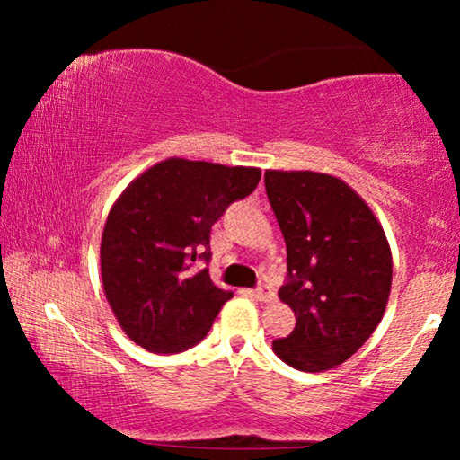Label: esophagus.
<instances>
[{
	"instance_id": "34e87169",
	"label": "esophagus",
	"mask_w": 460,
	"mask_h": 460,
	"mask_svg": "<svg viewBox=\"0 0 460 460\" xmlns=\"http://www.w3.org/2000/svg\"><path fill=\"white\" fill-rule=\"evenodd\" d=\"M251 297L257 299V301H266V304H268V301H274V291L268 285H260V287H255L253 291H251Z\"/></svg>"
}]
</instances>
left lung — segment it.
Returning <instances> with one entry per match:
<instances>
[{"instance_id": "1", "label": "left lung", "mask_w": 460, "mask_h": 460, "mask_svg": "<svg viewBox=\"0 0 460 460\" xmlns=\"http://www.w3.org/2000/svg\"><path fill=\"white\" fill-rule=\"evenodd\" d=\"M266 194L287 244L279 297L295 312L276 356L304 373L348 360L373 335L392 288V251L368 205L339 178L266 172Z\"/></svg>"}]
</instances>
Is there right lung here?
Returning a JSON list of instances; mask_svg holds the SVG:
<instances>
[{
    "instance_id": "1",
    "label": "right lung",
    "mask_w": 460,
    "mask_h": 460,
    "mask_svg": "<svg viewBox=\"0 0 460 460\" xmlns=\"http://www.w3.org/2000/svg\"><path fill=\"white\" fill-rule=\"evenodd\" d=\"M255 167L167 159L112 205L100 244L106 299L131 341L180 354L209 332L232 293L211 282V226L260 184Z\"/></svg>"
}]
</instances>
